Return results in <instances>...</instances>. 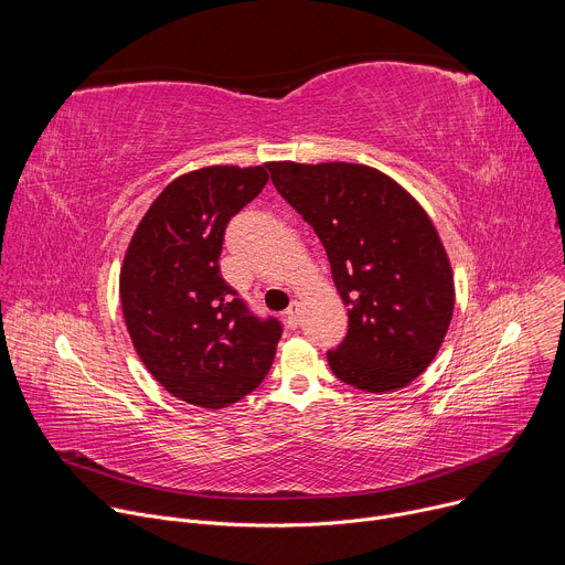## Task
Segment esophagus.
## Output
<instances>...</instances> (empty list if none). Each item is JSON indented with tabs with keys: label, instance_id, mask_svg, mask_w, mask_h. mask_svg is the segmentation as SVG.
Instances as JSON below:
<instances>
[{
	"label": "esophagus",
	"instance_id": "34e87169",
	"mask_svg": "<svg viewBox=\"0 0 565 565\" xmlns=\"http://www.w3.org/2000/svg\"><path fill=\"white\" fill-rule=\"evenodd\" d=\"M299 321H301V306L299 301H290V306L286 308V324L290 329H297Z\"/></svg>",
	"mask_w": 565,
	"mask_h": 565
}]
</instances>
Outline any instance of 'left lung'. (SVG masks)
Here are the masks:
<instances>
[{
    "label": "left lung",
    "mask_w": 565,
    "mask_h": 565,
    "mask_svg": "<svg viewBox=\"0 0 565 565\" xmlns=\"http://www.w3.org/2000/svg\"><path fill=\"white\" fill-rule=\"evenodd\" d=\"M277 192L324 246L349 306V333L327 353L347 384L384 393L436 358L454 312V277L425 210L382 172L355 163H268Z\"/></svg>",
    "instance_id": "obj_1"
}]
</instances>
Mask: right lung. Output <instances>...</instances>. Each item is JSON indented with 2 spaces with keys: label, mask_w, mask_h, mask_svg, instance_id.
Masks as SVG:
<instances>
[{
  "label": "right lung",
  "mask_w": 565,
  "mask_h": 565,
  "mask_svg": "<svg viewBox=\"0 0 565 565\" xmlns=\"http://www.w3.org/2000/svg\"><path fill=\"white\" fill-rule=\"evenodd\" d=\"M266 168L216 166L172 181L125 255L120 301L134 349L166 391L196 407L221 409L255 391L284 331L218 266L225 227L266 188Z\"/></svg>",
  "instance_id": "obj_1"
}]
</instances>
